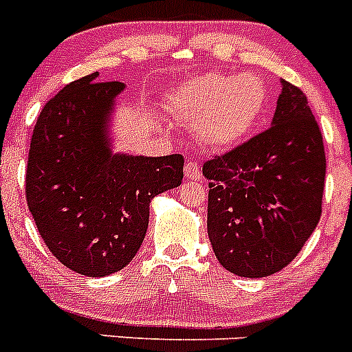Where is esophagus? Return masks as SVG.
Instances as JSON below:
<instances>
[{
    "instance_id": "34e87169",
    "label": "esophagus",
    "mask_w": 352,
    "mask_h": 352,
    "mask_svg": "<svg viewBox=\"0 0 352 352\" xmlns=\"http://www.w3.org/2000/svg\"><path fill=\"white\" fill-rule=\"evenodd\" d=\"M183 174H185L186 179H192V182H199V179L203 178L201 166H199L197 162H194V160L186 162L185 167H183Z\"/></svg>"
}]
</instances>
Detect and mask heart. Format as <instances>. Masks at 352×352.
Here are the masks:
<instances>
[{
    "label": "heart",
    "mask_w": 352,
    "mask_h": 352,
    "mask_svg": "<svg viewBox=\"0 0 352 352\" xmlns=\"http://www.w3.org/2000/svg\"><path fill=\"white\" fill-rule=\"evenodd\" d=\"M167 107L192 121V132L203 146L227 149L254 132L268 107V88L254 74L211 72L173 89Z\"/></svg>",
    "instance_id": "b5f03b06"
}]
</instances>
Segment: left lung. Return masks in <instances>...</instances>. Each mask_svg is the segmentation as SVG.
<instances>
[{"label":"left lung","mask_w":352,"mask_h":352,"mask_svg":"<svg viewBox=\"0 0 352 352\" xmlns=\"http://www.w3.org/2000/svg\"><path fill=\"white\" fill-rule=\"evenodd\" d=\"M208 236L227 272L261 278L285 268L321 219L326 155L307 96L282 80L272 126L203 166Z\"/></svg>","instance_id":"8db88e82"}]
</instances>
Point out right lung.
<instances>
[{"instance_id":"add662e5","label":"right lung","mask_w":352,"mask_h":352,"mask_svg":"<svg viewBox=\"0 0 352 352\" xmlns=\"http://www.w3.org/2000/svg\"><path fill=\"white\" fill-rule=\"evenodd\" d=\"M98 72L43 105L30 144L26 201L43 243L72 272L105 276L135 257L155 195L183 179L182 155L113 153L109 120L125 84Z\"/></svg>"}]
</instances>
